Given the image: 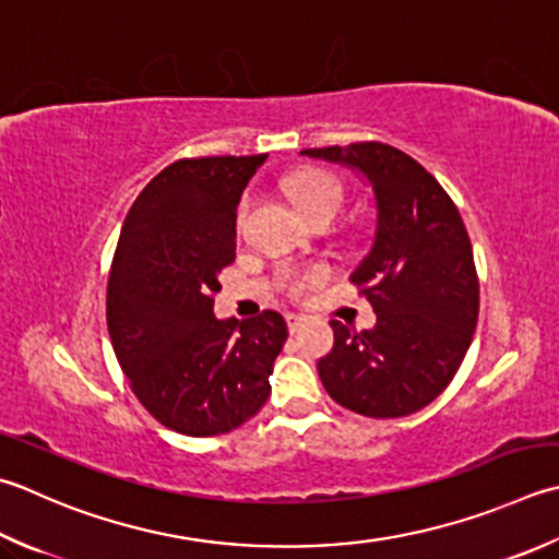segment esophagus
<instances>
[{
    "label": "esophagus",
    "instance_id": "obj_1",
    "mask_svg": "<svg viewBox=\"0 0 559 559\" xmlns=\"http://www.w3.org/2000/svg\"><path fill=\"white\" fill-rule=\"evenodd\" d=\"M305 320H308V317H305V314H298V312H286V322H288V330H290V334L300 332V330H302V324H305Z\"/></svg>",
    "mask_w": 559,
    "mask_h": 559
}]
</instances>
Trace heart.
<instances>
[{"label": "heart", "instance_id": "obj_1", "mask_svg": "<svg viewBox=\"0 0 559 559\" xmlns=\"http://www.w3.org/2000/svg\"><path fill=\"white\" fill-rule=\"evenodd\" d=\"M288 191L293 203L305 215V221L314 213L322 211H338L342 207V186H338L330 174L324 171H300L288 181ZM326 276L324 266H305L290 269L283 276V286L290 295H305L312 290L317 283Z\"/></svg>", "mask_w": 559, "mask_h": 559}]
</instances>
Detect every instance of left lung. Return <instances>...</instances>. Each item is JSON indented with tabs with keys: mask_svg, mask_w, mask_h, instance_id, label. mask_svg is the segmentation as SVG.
I'll list each match as a JSON object with an SVG mask.
<instances>
[{
	"mask_svg": "<svg viewBox=\"0 0 559 559\" xmlns=\"http://www.w3.org/2000/svg\"><path fill=\"white\" fill-rule=\"evenodd\" d=\"M356 171L373 189L376 235L352 273L373 305V330L332 320L334 348L317 360L334 402L373 419L431 404L461 368L479 312L463 217L417 159L382 142L300 150Z\"/></svg>",
	"mask_w": 559,
	"mask_h": 559,
	"instance_id": "obj_1",
	"label": "left lung"
}]
</instances>
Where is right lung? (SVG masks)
<instances>
[{"mask_svg": "<svg viewBox=\"0 0 559 559\" xmlns=\"http://www.w3.org/2000/svg\"><path fill=\"white\" fill-rule=\"evenodd\" d=\"M269 155L179 159L135 199L120 229L106 322L120 368L152 417L217 436L264 407L286 320H217L213 295L235 261L237 205Z\"/></svg>", "mask_w": 559, "mask_h": 559, "instance_id": "1", "label": "right lung"}]
</instances>
